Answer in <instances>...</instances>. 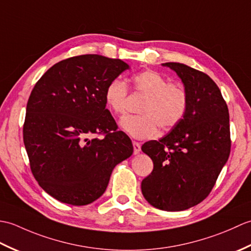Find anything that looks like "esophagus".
<instances>
[{
    "mask_svg": "<svg viewBox=\"0 0 251 251\" xmlns=\"http://www.w3.org/2000/svg\"><path fill=\"white\" fill-rule=\"evenodd\" d=\"M132 146H134V153L138 154L141 151V147H140V143L137 142V141H132Z\"/></svg>",
    "mask_w": 251,
    "mask_h": 251,
    "instance_id": "obj_1",
    "label": "esophagus"
}]
</instances>
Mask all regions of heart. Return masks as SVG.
<instances>
[{
    "instance_id": "obj_1",
    "label": "heart",
    "mask_w": 251,
    "mask_h": 251,
    "mask_svg": "<svg viewBox=\"0 0 251 251\" xmlns=\"http://www.w3.org/2000/svg\"><path fill=\"white\" fill-rule=\"evenodd\" d=\"M132 88L143 95L139 108L140 115L126 116L121 126L136 139H149L156 135L158 127L163 130L173 129L188 110L189 97L185 88L179 83H168L162 73L145 70L131 76ZM128 88L125 82L113 79L104 92L106 106L116 115L125 114L127 110Z\"/></svg>"
}]
</instances>
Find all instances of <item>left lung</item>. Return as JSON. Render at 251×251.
<instances>
[{
  "label": "left lung",
  "instance_id": "1",
  "mask_svg": "<svg viewBox=\"0 0 251 251\" xmlns=\"http://www.w3.org/2000/svg\"><path fill=\"white\" fill-rule=\"evenodd\" d=\"M163 66L178 74L189 104L170 132L141 147L154 165L141 191L155 208L180 211L200 204L214 188L230 155V116L219 87L207 74L179 62Z\"/></svg>",
  "mask_w": 251,
  "mask_h": 251
}]
</instances>
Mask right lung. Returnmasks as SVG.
Instances as JSON below:
<instances>
[{
    "label": "right lung",
    "mask_w": 251,
    "mask_h": 251,
    "mask_svg": "<svg viewBox=\"0 0 251 251\" xmlns=\"http://www.w3.org/2000/svg\"><path fill=\"white\" fill-rule=\"evenodd\" d=\"M127 69L121 59L75 56L50 68L32 89L25 147L35 180L59 201L83 206L99 199L112 170L132 154L104 100L108 84Z\"/></svg>",
    "instance_id": "1"
}]
</instances>
